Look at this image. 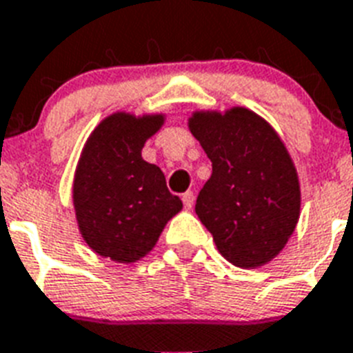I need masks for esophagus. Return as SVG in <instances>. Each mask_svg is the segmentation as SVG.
Wrapping results in <instances>:
<instances>
[{"label":"esophagus","instance_id":"esophagus-1","mask_svg":"<svg viewBox=\"0 0 353 353\" xmlns=\"http://www.w3.org/2000/svg\"><path fill=\"white\" fill-rule=\"evenodd\" d=\"M194 192H185V194H183V205H185V208H192V206H194Z\"/></svg>","mask_w":353,"mask_h":353}]
</instances>
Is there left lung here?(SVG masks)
Returning <instances> with one entry per match:
<instances>
[{"label": "left lung", "instance_id": "left-lung-1", "mask_svg": "<svg viewBox=\"0 0 353 353\" xmlns=\"http://www.w3.org/2000/svg\"><path fill=\"white\" fill-rule=\"evenodd\" d=\"M190 132L212 161L197 217L230 263L265 265L283 250L299 219V181L285 145L246 108L194 114Z\"/></svg>", "mask_w": 353, "mask_h": 353}]
</instances>
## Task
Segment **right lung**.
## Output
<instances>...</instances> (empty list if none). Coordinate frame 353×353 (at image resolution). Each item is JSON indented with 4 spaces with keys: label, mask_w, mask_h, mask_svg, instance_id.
<instances>
[{
    "label": "right lung",
    "mask_w": 353,
    "mask_h": 353,
    "mask_svg": "<svg viewBox=\"0 0 353 353\" xmlns=\"http://www.w3.org/2000/svg\"><path fill=\"white\" fill-rule=\"evenodd\" d=\"M161 123V116L114 114L88 137L74 179V206L85 241L99 256L117 263L141 259L181 210L161 168L141 157Z\"/></svg>",
    "instance_id": "add662e5"
}]
</instances>
